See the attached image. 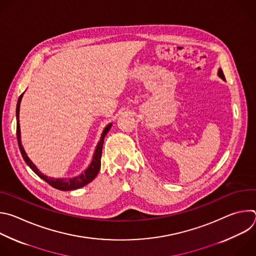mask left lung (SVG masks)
<instances>
[{"label":"left lung","mask_w":256,"mask_h":256,"mask_svg":"<svg viewBox=\"0 0 256 256\" xmlns=\"http://www.w3.org/2000/svg\"><path fill=\"white\" fill-rule=\"evenodd\" d=\"M218 76L220 77L222 80H224V81H225V76H224V74H223V70H222V68H218Z\"/></svg>","instance_id":"obj_1"}]
</instances>
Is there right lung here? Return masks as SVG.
I'll return each mask as SVG.
<instances>
[{
    "label": "right lung",
    "instance_id": "right-lung-1",
    "mask_svg": "<svg viewBox=\"0 0 256 256\" xmlns=\"http://www.w3.org/2000/svg\"><path fill=\"white\" fill-rule=\"evenodd\" d=\"M24 95V92L19 96L18 102H17V107H16V120H17V140H18V144H19V149L21 152V155L24 159V161L27 163V165L32 169V171L36 174L38 175L42 179H44L48 184L58 190H78L81 188L85 186H87L89 182H91L96 175L99 172V169L101 167V156H102V147H103V142H104V138L105 136L107 134V132L110 130L112 124H109L105 126V128L103 130L102 134H101V138L96 146V149L95 152L93 154L92 157V161L89 164V166L86 168L85 171H83L81 174L75 176V177H70V178H54V177H48V175H44V173H42L38 168L34 165V163L28 158L22 142H21V132H20V124H19V112H20V103L22 100V97Z\"/></svg>",
    "mask_w": 256,
    "mask_h": 256
}]
</instances>
